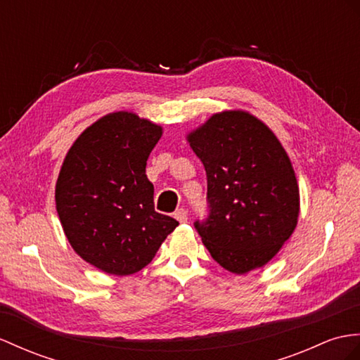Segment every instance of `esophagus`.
<instances>
[{
  "label": "esophagus",
  "instance_id": "obj_1",
  "mask_svg": "<svg viewBox=\"0 0 360 360\" xmlns=\"http://www.w3.org/2000/svg\"><path fill=\"white\" fill-rule=\"evenodd\" d=\"M174 218L177 221H180V223H186L188 221V212L183 207H180V209H177L174 212Z\"/></svg>",
  "mask_w": 360,
  "mask_h": 360
}]
</instances>
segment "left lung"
Segmentation results:
<instances>
[{
    "instance_id": "1",
    "label": "left lung",
    "mask_w": 360,
    "mask_h": 360,
    "mask_svg": "<svg viewBox=\"0 0 360 360\" xmlns=\"http://www.w3.org/2000/svg\"><path fill=\"white\" fill-rule=\"evenodd\" d=\"M188 142L207 177L209 215L194 223L206 249L236 275L267 264L300 215V188L283 145L241 110L214 114Z\"/></svg>"
}]
</instances>
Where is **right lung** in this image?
<instances>
[{
    "label": "right lung",
    "mask_w": 360,
    "mask_h": 360,
    "mask_svg": "<svg viewBox=\"0 0 360 360\" xmlns=\"http://www.w3.org/2000/svg\"><path fill=\"white\" fill-rule=\"evenodd\" d=\"M162 127L128 111L86 128L67 153L55 200L68 243L84 261L127 276L150 264L179 221L155 212L146 160Z\"/></svg>",
    "instance_id": "right-lung-1"
}]
</instances>
